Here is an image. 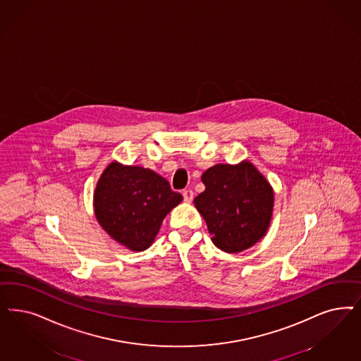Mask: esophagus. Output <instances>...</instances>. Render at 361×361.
Listing matches in <instances>:
<instances>
[{
    "label": "esophagus",
    "instance_id": "34e87169",
    "mask_svg": "<svg viewBox=\"0 0 361 361\" xmlns=\"http://www.w3.org/2000/svg\"><path fill=\"white\" fill-rule=\"evenodd\" d=\"M193 196H195V193H193V190H192V189H184V190H183V197H184V201H187V202H192Z\"/></svg>",
    "mask_w": 361,
    "mask_h": 361
}]
</instances>
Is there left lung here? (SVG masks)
I'll return each mask as SVG.
<instances>
[{"mask_svg":"<svg viewBox=\"0 0 361 361\" xmlns=\"http://www.w3.org/2000/svg\"><path fill=\"white\" fill-rule=\"evenodd\" d=\"M205 190L195 205L217 248L237 253L262 238L271 223L274 189L250 162L219 164L201 176Z\"/></svg>","mask_w":361,"mask_h":361,"instance_id":"left-lung-1","label":"left lung"}]
</instances>
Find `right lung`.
<instances>
[{"label": "right lung", "instance_id": "right-lung-1", "mask_svg": "<svg viewBox=\"0 0 361 361\" xmlns=\"http://www.w3.org/2000/svg\"><path fill=\"white\" fill-rule=\"evenodd\" d=\"M181 200L160 174L112 162L94 190V213L108 235L138 252L149 248L164 217Z\"/></svg>", "mask_w": 361, "mask_h": 361}]
</instances>
